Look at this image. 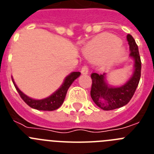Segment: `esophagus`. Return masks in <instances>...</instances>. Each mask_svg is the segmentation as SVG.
Here are the masks:
<instances>
[{
  "instance_id": "esophagus-1",
  "label": "esophagus",
  "mask_w": 154,
  "mask_h": 154,
  "mask_svg": "<svg viewBox=\"0 0 154 154\" xmlns=\"http://www.w3.org/2000/svg\"><path fill=\"white\" fill-rule=\"evenodd\" d=\"M81 72L82 74H83V75H87L88 73H89V69H88V67H87V65H84L83 67L82 68Z\"/></svg>"
}]
</instances>
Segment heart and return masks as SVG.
<instances>
[{"label":"heart","mask_w":154,"mask_h":154,"mask_svg":"<svg viewBox=\"0 0 154 154\" xmlns=\"http://www.w3.org/2000/svg\"><path fill=\"white\" fill-rule=\"evenodd\" d=\"M119 39L114 35H103L85 48V56L94 62L102 60V66L109 67L122 55L123 48Z\"/></svg>","instance_id":"1"}]
</instances>
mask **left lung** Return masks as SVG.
Returning a JSON list of instances; mask_svg holds the SVG:
<instances>
[{"mask_svg": "<svg viewBox=\"0 0 154 154\" xmlns=\"http://www.w3.org/2000/svg\"><path fill=\"white\" fill-rule=\"evenodd\" d=\"M126 39L130 45V57L134 62L133 72L130 79L121 86H112L107 82L106 73H92L90 95L92 100L103 110H112L127 104L134 95L141 75V60L138 46L132 35H127Z\"/></svg>", "mask_w": 154, "mask_h": 154, "instance_id": "obj_1", "label": "left lung"}]
</instances>
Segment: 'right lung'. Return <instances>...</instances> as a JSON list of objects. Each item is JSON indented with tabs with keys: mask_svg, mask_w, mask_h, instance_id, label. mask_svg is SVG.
Listing matches in <instances>:
<instances>
[{
	"mask_svg": "<svg viewBox=\"0 0 154 154\" xmlns=\"http://www.w3.org/2000/svg\"><path fill=\"white\" fill-rule=\"evenodd\" d=\"M80 75H81V73L79 72H71L69 75L65 77L63 83H62V85H61L59 89H57L50 96L42 99H35L26 96L25 94L23 93L18 89V87L15 84L13 78H12V81H13L14 85L15 86L16 89H17V92L19 93L21 99L30 107L38 110L53 111V110H55L57 109H58L62 106L64 100H65V96H66V93H67L68 89L70 87V85L72 84L73 82L78 78V77H79Z\"/></svg>",
	"mask_w": 154,
	"mask_h": 154,
	"instance_id": "right-lung-1",
	"label": "right lung"
}]
</instances>
